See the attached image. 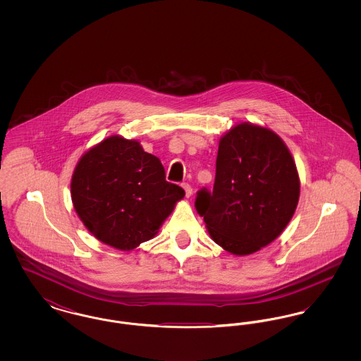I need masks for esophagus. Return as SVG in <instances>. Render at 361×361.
Instances as JSON below:
<instances>
[{
    "label": "esophagus",
    "mask_w": 361,
    "mask_h": 361,
    "mask_svg": "<svg viewBox=\"0 0 361 361\" xmlns=\"http://www.w3.org/2000/svg\"><path fill=\"white\" fill-rule=\"evenodd\" d=\"M183 188L185 190V196L190 197V195H192V187L189 185L188 183H184V184H183Z\"/></svg>",
    "instance_id": "34e87169"
}]
</instances>
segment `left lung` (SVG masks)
<instances>
[{"mask_svg": "<svg viewBox=\"0 0 361 361\" xmlns=\"http://www.w3.org/2000/svg\"><path fill=\"white\" fill-rule=\"evenodd\" d=\"M292 155L274 131L238 124L219 142L212 190H197L195 207L209 235L233 255H252L276 240L299 200Z\"/></svg>", "mask_w": 361, "mask_h": 361, "instance_id": "left-lung-1", "label": "left lung"}]
</instances>
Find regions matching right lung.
<instances>
[{"label":"right lung","mask_w":361,"mask_h":361,"mask_svg":"<svg viewBox=\"0 0 361 361\" xmlns=\"http://www.w3.org/2000/svg\"><path fill=\"white\" fill-rule=\"evenodd\" d=\"M184 195L166 181L155 155L121 137L90 149L71 178V200L81 221L97 240L121 250L152 240Z\"/></svg>","instance_id":"obj_1"}]
</instances>
